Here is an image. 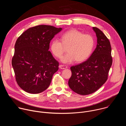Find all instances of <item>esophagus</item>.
Returning <instances> with one entry per match:
<instances>
[{"label": "esophagus", "instance_id": "esophagus-1", "mask_svg": "<svg viewBox=\"0 0 126 126\" xmlns=\"http://www.w3.org/2000/svg\"><path fill=\"white\" fill-rule=\"evenodd\" d=\"M59 68L61 69H65L68 68V67L66 65H59Z\"/></svg>", "mask_w": 126, "mask_h": 126}]
</instances>
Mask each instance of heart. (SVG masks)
I'll list each match as a JSON object with an SVG mask.
<instances>
[{"label": "heart", "instance_id": "b5f03b06", "mask_svg": "<svg viewBox=\"0 0 126 126\" xmlns=\"http://www.w3.org/2000/svg\"><path fill=\"white\" fill-rule=\"evenodd\" d=\"M94 44V39L91 35L83 34L73 29L64 33L61 36V41L53 40L50 44V49L53 54L59 58L63 54L65 47H68V53L62 57L61 61L64 63H71L76 60L80 62L91 55Z\"/></svg>", "mask_w": 126, "mask_h": 126}]
</instances>
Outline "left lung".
I'll use <instances>...</instances> for the list:
<instances>
[{"mask_svg":"<svg viewBox=\"0 0 126 126\" xmlns=\"http://www.w3.org/2000/svg\"><path fill=\"white\" fill-rule=\"evenodd\" d=\"M97 37V47L86 61L71 67L68 84L72 90L87 95L96 92L107 80L112 64L110 42L99 28L93 27Z\"/></svg>","mask_w":126,"mask_h":126,"instance_id":"1","label":"left lung"}]
</instances>
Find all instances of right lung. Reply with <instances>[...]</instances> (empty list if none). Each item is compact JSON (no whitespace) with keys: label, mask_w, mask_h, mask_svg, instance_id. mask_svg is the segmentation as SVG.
<instances>
[{"label":"right lung","mask_w":126,"mask_h":126,"mask_svg":"<svg viewBox=\"0 0 126 126\" xmlns=\"http://www.w3.org/2000/svg\"><path fill=\"white\" fill-rule=\"evenodd\" d=\"M62 28L40 25L29 28L17 39L12 65L15 79L25 92L38 94L49 86L59 62L49 49L50 41Z\"/></svg>","instance_id":"add662e5"}]
</instances>
